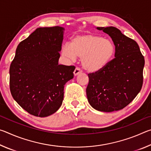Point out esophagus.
<instances>
[{
  "label": "esophagus",
  "instance_id": "esophagus-1",
  "mask_svg": "<svg viewBox=\"0 0 151 151\" xmlns=\"http://www.w3.org/2000/svg\"><path fill=\"white\" fill-rule=\"evenodd\" d=\"M81 73H82V70H81V68H78V67H76L75 69V70H74V75L76 76V75H78V74H80Z\"/></svg>",
  "mask_w": 151,
  "mask_h": 151
}]
</instances>
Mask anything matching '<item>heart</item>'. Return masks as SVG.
<instances>
[{
	"instance_id": "heart-1",
	"label": "heart",
	"mask_w": 151,
	"mask_h": 151,
	"mask_svg": "<svg viewBox=\"0 0 151 151\" xmlns=\"http://www.w3.org/2000/svg\"><path fill=\"white\" fill-rule=\"evenodd\" d=\"M115 50L111 40L101 36L87 33L74 36L70 45L63 46L62 54L68 59L74 60L81 57V63L86 70L96 73L103 68L113 56Z\"/></svg>"
}]
</instances>
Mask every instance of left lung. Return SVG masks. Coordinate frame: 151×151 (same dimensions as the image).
<instances>
[{
	"instance_id": "1",
	"label": "left lung",
	"mask_w": 151,
	"mask_h": 151,
	"mask_svg": "<svg viewBox=\"0 0 151 151\" xmlns=\"http://www.w3.org/2000/svg\"><path fill=\"white\" fill-rule=\"evenodd\" d=\"M96 29L111 37L115 46V58L101 70L88 74L87 99L97 111H119L131 103L141 90L145 58L137 42L116 27Z\"/></svg>"
}]
</instances>
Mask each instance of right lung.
Wrapping results in <instances>:
<instances>
[{"instance_id":"1","label":"right lung","mask_w":151,"mask_h":151,"mask_svg":"<svg viewBox=\"0 0 151 151\" xmlns=\"http://www.w3.org/2000/svg\"><path fill=\"white\" fill-rule=\"evenodd\" d=\"M64 30L58 26L38 28L17 48L10 66V90L32 115L45 117L57 112L65 85L74 77L75 66L58 64Z\"/></svg>"}]
</instances>
